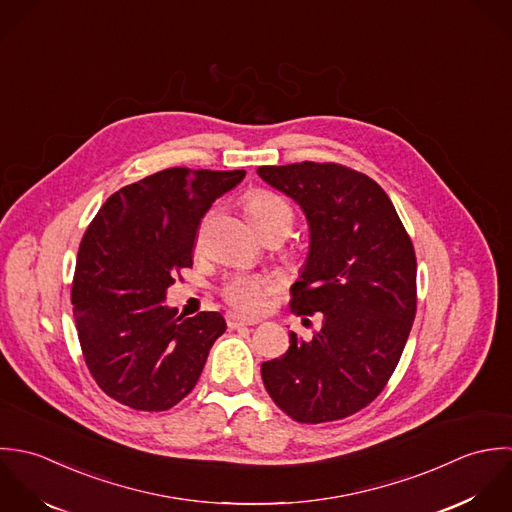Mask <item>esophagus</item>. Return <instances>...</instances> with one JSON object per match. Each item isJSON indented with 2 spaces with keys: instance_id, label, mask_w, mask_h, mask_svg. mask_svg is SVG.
<instances>
[{
  "instance_id": "1",
  "label": "esophagus",
  "mask_w": 512,
  "mask_h": 512,
  "mask_svg": "<svg viewBox=\"0 0 512 512\" xmlns=\"http://www.w3.org/2000/svg\"><path fill=\"white\" fill-rule=\"evenodd\" d=\"M259 318H251V316H243V314H237V312H229L227 314V326L229 328H237V326H251V324H257Z\"/></svg>"
}]
</instances>
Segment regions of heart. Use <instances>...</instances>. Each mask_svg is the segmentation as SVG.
Segmentation results:
<instances>
[{
  "mask_svg": "<svg viewBox=\"0 0 512 512\" xmlns=\"http://www.w3.org/2000/svg\"><path fill=\"white\" fill-rule=\"evenodd\" d=\"M243 211L249 223L261 233L269 227L293 225V209L281 196L267 190H253L243 198ZM273 291V281L261 275H233L223 285V297L229 305L243 312H257L263 308L267 293Z\"/></svg>",
  "mask_w": 512,
  "mask_h": 512,
  "instance_id": "obj_1",
  "label": "heart"
}]
</instances>
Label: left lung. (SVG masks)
<instances>
[{
  "label": "left lung",
  "instance_id": "left-lung-1",
  "mask_svg": "<svg viewBox=\"0 0 512 512\" xmlns=\"http://www.w3.org/2000/svg\"><path fill=\"white\" fill-rule=\"evenodd\" d=\"M257 174L307 217V261L291 307L320 318L310 340L289 332V350L261 364L263 384L295 421L348 417L378 398L408 342L417 273L411 239L388 194L356 170L301 162Z\"/></svg>",
  "mask_w": 512,
  "mask_h": 512
}]
</instances>
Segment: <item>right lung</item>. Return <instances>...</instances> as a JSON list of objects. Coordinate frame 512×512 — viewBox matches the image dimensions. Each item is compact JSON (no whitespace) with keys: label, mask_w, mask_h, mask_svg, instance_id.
<instances>
[{"label":"right lung","mask_w":512,"mask_h":512,"mask_svg":"<svg viewBox=\"0 0 512 512\" xmlns=\"http://www.w3.org/2000/svg\"><path fill=\"white\" fill-rule=\"evenodd\" d=\"M245 170L170 168L112 194L89 225L71 289L85 362L106 396L164 411L200 380L227 324L219 312L178 316L164 305L178 271L192 267L200 219Z\"/></svg>","instance_id":"right-lung-1"}]
</instances>
